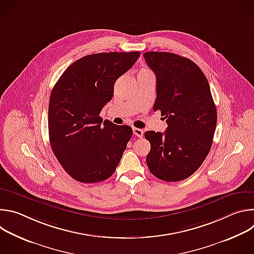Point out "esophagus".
Instances as JSON below:
<instances>
[{
    "mask_svg": "<svg viewBox=\"0 0 254 254\" xmlns=\"http://www.w3.org/2000/svg\"><path fill=\"white\" fill-rule=\"evenodd\" d=\"M132 130H133V134H134V135H136V136H138V137H141V136L143 135V130H142V129H140V128L133 127V128H132Z\"/></svg>",
    "mask_w": 254,
    "mask_h": 254,
    "instance_id": "1",
    "label": "esophagus"
}]
</instances>
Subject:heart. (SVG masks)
<instances>
[{
    "mask_svg": "<svg viewBox=\"0 0 254 254\" xmlns=\"http://www.w3.org/2000/svg\"><path fill=\"white\" fill-rule=\"evenodd\" d=\"M149 72H151L148 68H141L139 71H138V73L137 74H141V73H149Z\"/></svg>",
    "mask_w": 254,
    "mask_h": 254,
    "instance_id": "1",
    "label": "heart"
}]
</instances>
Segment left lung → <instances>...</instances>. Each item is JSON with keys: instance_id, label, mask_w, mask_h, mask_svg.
<instances>
[{"instance_id": "left-lung-1", "label": "left lung", "mask_w": 254, "mask_h": 254, "mask_svg": "<svg viewBox=\"0 0 254 254\" xmlns=\"http://www.w3.org/2000/svg\"><path fill=\"white\" fill-rule=\"evenodd\" d=\"M157 78L154 112L168 125L165 132H144L151 143L147 165L166 182L185 180L202 165L211 149L217 111L209 82L192 60L169 52H146Z\"/></svg>"}]
</instances>
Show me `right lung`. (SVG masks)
<instances>
[{
	"label": "right lung",
	"instance_id": "add662e5",
	"mask_svg": "<svg viewBox=\"0 0 254 254\" xmlns=\"http://www.w3.org/2000/svg\"><path fill=\"white\" fill-rule=\"evenodd\" d=\"M139 52H107L72 63L54 85L48 110L52 151L66 173L81 183H96L116 171L132 134L128 126L99 114L114 85L135 63Z\"/></svg>",
	"mask_w": 254,
	"mask_h": 254
}]
</instances>
